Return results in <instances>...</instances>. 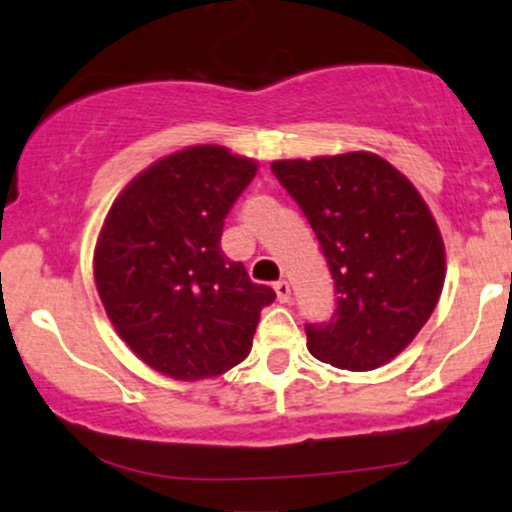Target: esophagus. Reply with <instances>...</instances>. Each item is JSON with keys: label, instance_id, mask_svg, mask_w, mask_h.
Wrapping results in <instances>:
<instances>
[{"label": "esophagus", "instance_id": "1", "mask_svg": "<svg viewBox=\"0 0 512 512\" xmlns=\"http://www.w3.org/2000/svg\"><path fill=\"white\" fill-rule=\"evenodd\" d=\"M273 290H275V297H278V302H280V304H287V302H290V297H292V290H290V285H287L285 280L275 282V285H273Z\"/></svg>", "mask_w": 512, "mask_h": 512}]
</instances>
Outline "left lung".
I'll return each mask as SVG.
<instances>
[{"label": "left lung", "mask_w": 512, "mask_h": 512, "mask_svg": "<svg viewBox=\"0 0 512 512\" xmlns=\"http://www.w3.org/2000/svg\"><path fill=\"white\" fill-rule=\"evenodd\" d=\"M280 184L304 210L335 280L338 309L306 326V347L350 371L388 364L434 314L446 246L422 194L369 150L275 160Z\"/></svg>", "instance_id": "8db88e82"}]
</instances>
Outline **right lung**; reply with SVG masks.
I'll use <instances>...</instances> for the list:
<instances>
[{"label":"right lung","mask_w":512,"mask_h":512,"mask_svg":"<svg viewBox=\"0 0 512 512\" xmlns=\"http://www.w3.org/2000/svg\"><path fill=\"white\" fill-rule=\"evenodd\" d=\"M256 172V160L198 143L138 172L107 210L95 287L119 338L162 376H222L251 352L275 292L225 258L220 234Z\"/></svg>","instance_id":"1"}]
</instances>
